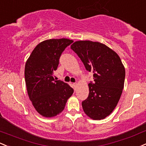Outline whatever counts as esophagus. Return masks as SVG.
Returning <instances> with one entry per match:
<instances>
[{
  "mask_svg": "<svg viewBox=\"0 0 146 146\" xmlns=\"http://www.w3.org/2000/svg\"><path fill=\"white\" fill-rule=\"evenodd\" d=\"M73 87H74L75 91H76V89H77V88H78V83H77V82L73 83Z\"/></svg>",
  "mask_w": 146,
  "mask_h": 146,
  "instance_id": "34e87169",
  "label": "esophagus"
}]
</instances>
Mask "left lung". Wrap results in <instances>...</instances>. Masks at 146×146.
Listing matches in <instances>:
<instances>
[{"instance_id": "left-lung-1", "label": "left lung", "mask_w": 146, "mask_h": 146, "mask_svg": "<svg viewBox=\"0 0 146 146\" xmlns=\"http://www.w3.org/2000/svg\"><path fill=\"white\" fill-rule=\"evenodd\" d=\"M86 70L94 73L89 84V96L82 101L89 117L101 120L117 105L124 87L125 70L119 56L106 45L91 41H78L70 46Z\"/></svg>"}]
</instances>
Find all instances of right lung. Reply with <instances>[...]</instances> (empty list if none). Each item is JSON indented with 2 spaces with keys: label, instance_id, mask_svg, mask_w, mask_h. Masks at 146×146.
Here are the masks:
<instances>
[{
  "label": "right lung",
  "instance_id": "obj_1",
  "mask_svg": "<svg viewBox=\"0 0 146 146\" xmlns=\"http://www.w3.org/2000/svg\"><path fill=\"white\" fill-rule=\"evenodd\" d=\"M73 42L64 38L42 41L35 48L25 64L29 98L36 111L44 117H53L61 113L73 93L68 84L53 78L61 55Z\"/></svg>",
  "mask_w": 146,
  "mask_h": 146
}]
</instances>
